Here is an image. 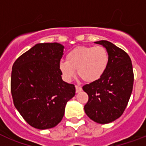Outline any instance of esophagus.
Here are the masks:
<instances>
[{"mask_svg": "<svg viewBox=\"0 0 146 146\" xmlns=\"http://www.w3.org/2000/svg\"><path fill=\"white\" fill-rule=\"evenodd\" d=\"M82 90V87L79 86H76V93L80 92H81Z\"/></svg>", "mask_w": 146, "mask_h": 146, "instance_id": "34e87169", "label": "esophagus"}]
</instances>
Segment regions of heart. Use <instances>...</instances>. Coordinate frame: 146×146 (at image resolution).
Masks as SVG:
<instances>
[{"mask_svg":"<svg viewBox=\"0 0 146 146\" xmlns=\"http://www.w3.org/2000/svg\"><path fill=\"white\" fill-rule=\"evenodd\" d=\"M108 60V53L104 47L78 46L67 53L66 61H60L58 67L66 81L75 76L76 70L83 81L93 82L103 76Z\"/></svg>","mask_w":146,"mask_h":146,"instance_id":"heart-1","label":"heart"}]
</instances>
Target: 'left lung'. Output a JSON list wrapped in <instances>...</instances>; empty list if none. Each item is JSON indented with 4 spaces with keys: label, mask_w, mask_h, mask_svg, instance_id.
<instances>
[{
    "label": "left lung",
    "mask_w": 146,
    "mask_h": 146,
    "mask_svg": "<svg viewBox=\"0 0 146 146\" xmlns=\"http://www.w3.org/2000/svg\"><path fill=\"white\" fill-rule=\"evenodd\" d=\"M108 53V64L99 80L82 86L89 96L84 110L98 123H109L122 115L131 96L133 71L130 57L124 50L105 40L96 42Z\"/></svg>",
    "instance_id": "1"
}]
</instances>
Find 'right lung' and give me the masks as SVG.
<instances>
[{"label": "right lung", "instance_id": "obj_1", "mask_svg": "<svg viewBox=\"0 0 146 146\" xmlns=\"http://www.w3.org/2000/svg\"><path fill=\"white\" fill-rule=\"evenodd\" d=\"M64 48L57 42L36 44L13 65V104L24 120L36 129L57 126L67 102L75 96V86L63 81L58 67Z\"/></svg>", "mask_w": 146, "mask_h": 146}]
</instances>
